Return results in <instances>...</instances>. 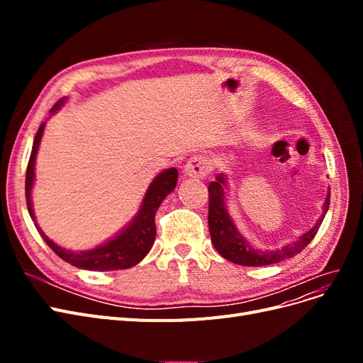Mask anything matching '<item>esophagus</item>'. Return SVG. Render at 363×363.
<instances>
[{
  "label": "esophagus",
  "mask_w": 363,
  "mask_h": 363,
  "mask_svg": "<svg viewBox=\"0 0 363 363\" xmlns=\"http://www.w3.org/2000/svg\"><path fill=\"white\" fill-rule=\"evenodd\" d=\"M211 171V160L204 156H194L184 164L183 174L189 179H201Z\"/></svg>",
  "instance_id": "1"
}]
</instances>
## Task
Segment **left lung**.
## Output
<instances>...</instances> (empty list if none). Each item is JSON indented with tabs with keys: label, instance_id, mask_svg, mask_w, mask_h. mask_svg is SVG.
I'll use <instances>...</instances> for the list:
<instances>
[{
	"label": "left lung",
	"instance_id": "left-lung-1",
	"mask_svg": "<svg viewBox=\"0 0 363 363\" xmlns=\"http://www.w3.org/2000/svg\"><path fill=\"white\" fill-rule=\"evenodd\" d=\"M228 191L230 179L224 172L218 174L215 182L208 184V232H211L212 244L216 251L224 259L242 267H265L279 263L294 257L301 252L311 240L315 238L318 228L321 227L323 219L330 206V189L327 191V196L323 204V213L312 228L307 230L298 239L283 245L277 250H260L252 247L245 236L239 232L235 219L228 213Z\"/></svg>",
	"mask_w": 363,
	"mask_h": 363
}]
</instances>
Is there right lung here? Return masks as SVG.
<instances>
[{
	"label": "right lung",
	"mask_w": 363,
	"mask_h": 363,
	"mask_svg": "<svg viewBox=\"0 0 363 363\" xmlns=\"http://www.w3.org/2000/svg\"><path fill=\"white\" fill-rule=\"evenodd\" d=\"M68 98L65 96L52 106L50 111L51 115L56 113L57 111L65 106ZM45 124L43 123L39 127V131L35 136V142H33L31 155L27 167V175H26V199H27V207L28 213L31 216L38 232L40 233L42 239L45 240L47 245L56 252L59 257H62L65 262L71 263L75 268L80 269H89V271H116V269H127L138 265V263L144 259L152 244L156 240V224L155 216L157 208L160 207L162 201L175 189L179 179L177 168H168L159 172L152 182L150 183L148 189L142 199L140 207L138 213L130 219V221L119 230L116 235H113L111 239L104 240L103 244L96 245L91 250H69L60 247L59 244L51 240L45 233L42 232L36 221L35 208H33L31 201V191L35 186V167H36V156L40 145V139L45 130Z\"/></svg>",
	"instance_id": "obj_1"
}]
</instances>
